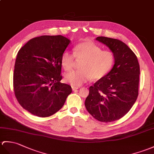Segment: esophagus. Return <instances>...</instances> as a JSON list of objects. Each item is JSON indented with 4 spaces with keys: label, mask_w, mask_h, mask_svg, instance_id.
<instances>
[{
    "label": "esophagus",
    "mask_w": 154,
    "mask_h": 154,
    "mask_svg": "<svg viewBox=\"0 0 154 154\" xmlns=\"http://www.w3.org/2000/svg\"><path fill=\"white\" fill-rule=\"evenodd\" d=\"M78 88H79L78 87H72V90H73V91H77Z\"/></svg>",
    "instance_id": "34e87169"
}]
</instances>
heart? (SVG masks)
<instances>
[{
	"label": "heart",
	"instance_id": "heart-1",
	"mask_svg": "<svg viewBox=\"0 0 154 154\" xmlns=\"http://www.w3.org/2000/svg\"><path fill=\"white\" fill-rule=\"evenodd\" d=\"M75 58L81 60L79 70L65 75V80L73 87H80L92 77L98 80L106 76L113 65L114 55L109 51H102L100 46L92 41H85L73 48V54L64 52L61 63L66 71L73 69Z\"/></svg>",
	"mask_w": 154,
	"mask_h": 154
}]
</instances>
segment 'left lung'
<instances>
[{
    "instance_id": "1",
    "label": "left lung",
    "mask_w": 154,
    "mask_h": 154,
    "mask_svg": "<svg viewBox=\"0 0 154 154\" xmlns=\"http://www.w3.org/2000/svg\"><path fill=\"white\" fill-rule=\"evenodd\" d=\"M114 55L109 72L89 88L85 105L88 113L101 122H112L128 112L138 95L140 66L135 54L120 40L98 37Z\"/></svg>"
}]
</instances>
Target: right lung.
<instances>
[{
  "label": "right lung",
  "mask_w": 154,
  "mask_h": 154,
  "mask_svg": "<svg viewBox=\"0 0 154 154\" xmlns=\"http://www.w3.org/2000/svg\"><path fill=\"white\" fill-rule=\"evenodd\" d=\"M70 40L62 35L35 37L17 52L13 75L14 94L22 108L34 116H52L72 92L60 83L61 57Z\"/></svg>",
  "instance_id": "right-lung-1"
}]
</instances>
